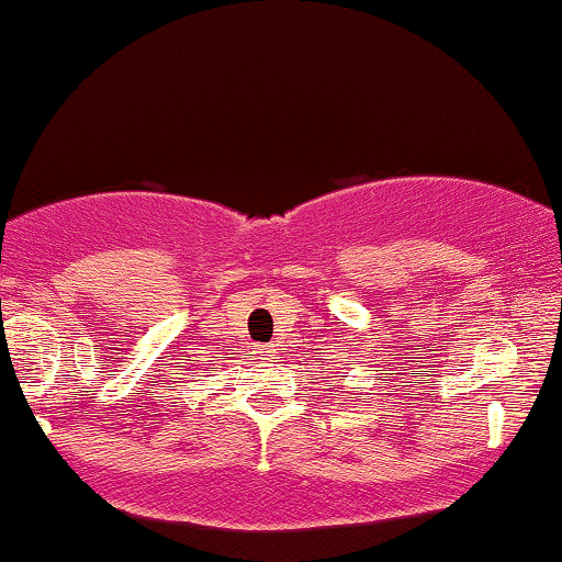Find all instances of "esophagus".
I'll use <instances>...</instances> for the list:
<instances>
[{"instance_id":"1","label":"esophagus","mask_w":562,"mask_h":562,"mask_svg":"<svg viewBox=\"0 0 562 562\" xmlns=\"http://www.w3.org/2000/svg\"><path fill=\"white\" fill-rule=\"evenodd\" d=\"M261 357L263 359H274L277 357V344H269V346H261Z\"/></svg>"}]
</instances>
